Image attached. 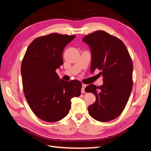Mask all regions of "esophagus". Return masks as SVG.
<instances>
[{"mask_svg":"<svg viewBox=\"0 0 151 151\" xmlns=\"http://www.w3.org/2000/svg\"><path fill=\"white\" fill-rule=\"evenodd\" d=\"M86 87V85L85 84H82V90H81V92L82 93H85V88Z\"/></svg>","mask_w":151,"mask_h":151,"instance_id":"1","label":"esophagus"}]
</instances>
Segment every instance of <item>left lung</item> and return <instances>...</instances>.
Returning <instances> with one entry per match:
<instances>
[{"instance_id":"left-lung-1","label":"left lung","mask_w":151,"mask_h":151,"mask_svg":"<svg viewBox=\"0 0 151 151\" xmlns=\"http://www.w3.org/2000/svg\"><path fill=\"white\" fill-rule=\"evenodd\" d=\"M83 42L91 54V72L101 70L103 84H89L86 92L96 97L88 112L95 120L107 122L117 118L126 106L132 89L133 63L126 46L117 37L98 30L86 36Z\"/></svg>"}]
</instances>
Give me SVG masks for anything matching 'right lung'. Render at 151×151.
<instances>
[{
	"mask_svg": "<svg viewBox=\"0 0 151 151\" xmlns=\"http://www.w3.org/2000/svg\"><path fill=\"white\" fill-rule=\"evenodd\" d=\"M75 36L53 33L35 39L21 63L24 93L31 110L45 121L65 117L71 107V99L81 94L78 81H65L56 73L63 62L62 54Z\"/></svg>",
	"mask_w": 151,
	"mask_h": 151,
	"instance_id": "obj_1",
	"label": "right lung"
}]
</instances>
